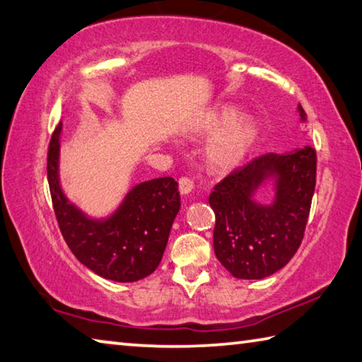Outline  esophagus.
<instances>
[{"label":"esophagus","instance_id":"obj_1","mask_svg":"<svg viewBox=\"0 0 362 362\" xmlns=\"http://www.w3.org/2000/svg\"><path fill=\"white\" fill-rule=\"evenodd\" d=\"M192 189H194V182H192L191 177L182 176L180 180V192L182 195H187V194L192 192Z\"/></svg>","mask_w":362,"mask_h":362}]
</instances>
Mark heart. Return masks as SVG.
<instances>
[{"label":"heart","instance_id":"1","mask_svg":"<svg viewBox=\"0 0 362 362\" xmlns=\"http://www.w3.org/2000/svg\"><path fill=\"white\" fill-rule=\"evenodd\" d=\"M197 135L214 136L206 148V162L213 170L229 171L238 167L256 144L259 129L248 114H240L237 106L224 105L205 112L194 125Z\"/></svg>","mask_w":362,"mask_h":362}]
</instances>
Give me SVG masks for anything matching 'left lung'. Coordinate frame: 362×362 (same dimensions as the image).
Returning <instances> with one entry per match:
<instances>
[{
	"label": "left lung",
	"instance_id": "8db88e82",
	"mask_svg": "<svg viewBox=\"0 0 362 362\" xmlns=\"http://www.w3.org/2000/svg\"><path fill=\"white\" fill-rule=\"evenodd\" d=\"M297 111L305 122L300 105ZM267 182L274 186V199L264 206L254 195ZM315 185L316 152L303 146L256 157L214 186L208 199L216 214L214 255L232 276L262 280L293 259L305 232Z\"/></svg>",
	"mask_w": 362,
	"mask_h": 362
}]
</instances>
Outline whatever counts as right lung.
<instances>
[{"label":"right lung","mask_w":362,"mask_h":362,"mask_svg":"<svg viewBox=\"0 0 362 362\" xmlns=\"http://www.w3.org/2000/svg\"><path fill=\"white\" fill-rule=\"evenodd\" d=\"M62 124L50 138L47 180L62 235L81 264L117 283L143 280L154 272L167 248L171 226L181 208L177 182L156 177L127 192L107 218H90L68 200L60 186Z\"/></svg>","instance_id":"obj_1"}]
</instances>
